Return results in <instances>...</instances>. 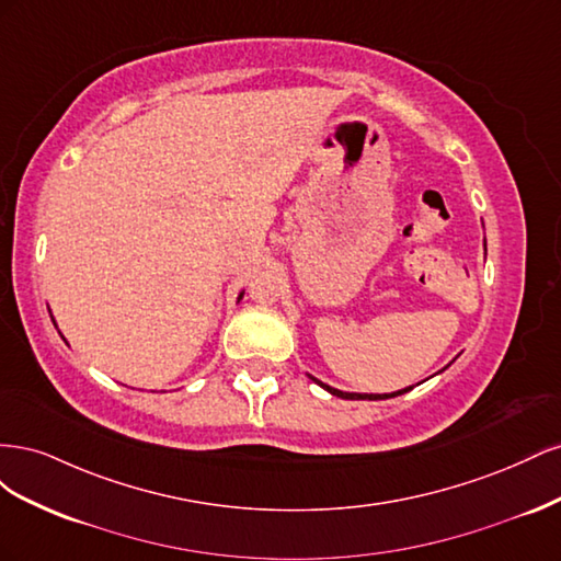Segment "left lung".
I'll use <instances>...</instances> for the list:
<instances>
[{
	"mask_svg": "<svg viewBox=\"0 0 561 561\" xmlns=\"http://www.w3.org/2000/svg\"><path fill=\"white\" fill-rule=\"evenodd\" d=\"M313 379V377H311ZM316 383H320L318 379H313ZM322 388L325 390H330L332 396H336V398H344V400H386V398H396V396H402V393H407V390H412V388H404V390H398V393H383V396H363V393H344V390H336V388H332V386H325V383H320Z\"/></svg>",
	"mask_w": 561,
	"mask_h": 561,
	"instance_id": "obj_1",
	"label": "left lung"
}]
</instances>
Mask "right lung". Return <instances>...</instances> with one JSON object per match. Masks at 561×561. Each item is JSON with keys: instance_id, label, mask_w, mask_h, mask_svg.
Here are the masks:
<instances>
[{"instance_id": "right-lung-1", "label": "right lung", "mask_w": 561, "mask_h": 561, "mask_svg": "<svg viewBox=\"0 0 561 561\" xmlns=\"http://www.w3.org/2000/svg\"><path fill=\"white\" fill-rule=\"evenodd\" d=\"M241 297H243V295H241Z\"/></svg>"}]
</instances>
